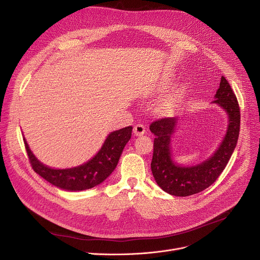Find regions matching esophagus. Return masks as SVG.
Masks as SVG:
<instances>
[{
  "instance_id": "1",
  "label": "esophagus",
  "mask_w": 260,
  "mask_h": 260,
  "mask_svg": "<svg viewBox=\"0 0 260 260\" xmlns=\"http://www.w3.org/2000/svg\"><path fill=\"white\" fill-rule=\"evenodd\" d=\"M145 133V127H144V125H142V124H136L135 126H134V134L136 135V136H141V135H143Z\"/></svg>"
}]
</instances>
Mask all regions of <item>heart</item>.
<instances>
[{
  "instance_id": "heart-1",
  "label": "heart",
  "mask_w": 260,
  "mask_h": 260,
  "mask_svg": "<svg viewBox=\"0 0 260 260\" xmlns=\"http://www.w3.org/2000/svg\"><path fill=\"white\" fill-rule=\"evenodd\" d=\"M180 97V91H175L174 93H172L168 99L165 100V102L162 103V108H168L169 106H171L172 104H174L177 100L179 99Z\"/></svg>"
}]
</instances>
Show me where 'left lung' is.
<instances>
[{"label":"left lung","instance_id":"1","mask_svg":"<svg viewBox=\"0 0 260 260\" xmlns=\"http://www.w3.org/2000/svg\"><path fill=\"white\" fill-rule=\"evenodd\" d=\"M213 103L221 106L226 113L228 131L214 155L200 165L181 167L173 161L171 138L177 125L176 118H162L149 125V129L155 135L152 173L157 184L165 192L179 197L200 193L212 185L226 167L238 140L240 108L233 89L223 76Z\"/></svg>","mask_w":260,"mask_h":260}]
</instances>
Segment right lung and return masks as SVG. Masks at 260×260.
Listing matches in <instances>:
<instances>
[{
	"label": "right lung",
	"instance_id": "1",
	"mask_svg": "<svg viewBox=\"0 0 260 260\" xmlns=\"http://www.w3.org/2000/svg\"><path fill=\"white\" fill-rule=\"evenodd\" d=\"M132 126L107 136L100 151L92 159L73 169L54 170L41 163L24 139L25 148L34 171L52 185L66 190H84L102 183L116 169L123 148L132 137Z\"/></svg>",
	"mask_w": 260,
	"mask_h": 260
}]
</instances>
